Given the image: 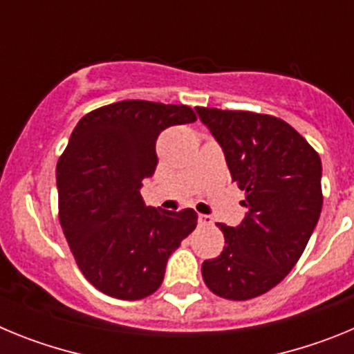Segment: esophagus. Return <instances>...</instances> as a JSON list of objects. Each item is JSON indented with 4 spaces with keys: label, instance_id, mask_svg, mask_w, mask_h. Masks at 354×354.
<instances>
[{
    "label": "esophagus",
    "instance_id": "1",
    "mask_svg": "<svg viewBox=\"0 0 354 354\" xmlns=\"http://www.w3.org/2000/svg\"><path fill=\"white\" fill-rule=\"evenodd\" d=\"M198 223H200V225H212L211 216H207V214H198Z\"/></svg>",
    "mask_w": 354,
    "mask_h": 354
}]
</instances>
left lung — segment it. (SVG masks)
Segmentation results:
<instances>
[{
    "instance_id": "8db88e82",
    "label": "left lung",
    "mask_w": 354,
    "mask_h": 354,
    "mask_svg": "<svg viewBox=\"0 0 354 354\" xmlns=\"http://www.w3.org/2000/svg\"><path fill=\"white\" fill-rule=\"evenodd\" d=\"M196 113L223 149L248 209L237 227L218 223L225 248L202 264V277L220 298H257L287 277L317 225L321 158L273 115L218 108H196Z\"/></svg>"
}]
</instances>
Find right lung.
Instances as JSON below:
<instances>
[{
    "label": "right lung",
    "instance_id": "1",
    "mask_svg": "<svg viewBox=\"0 0 354 354\" xmlns=\"http://www.w3.org/2000/svg\"><path fill=\"white\" fill-rule=\"evenodd\" d=\"M195 120L189 106L120 101L72 131L56 167L60 225L77 268L101 292L129 301L156 292L168 257L195 230L193 209L147 207L140 195L158 167L159 133Z\"/></svg>",
    "mask_w": 354,
    "mask_h": 354
}]
</instances>
